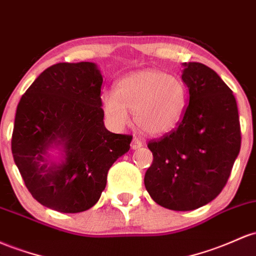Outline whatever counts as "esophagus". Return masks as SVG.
<instances>
[{
    "label": "esophagus",
    "instance_id": "obj_1",
    "mask_svg": "<svg viewBox=\"0 0 256 256\" xmlns=\"http://www.w3.org/2000/svg\"><path fill=\"white\" fill-rule=\"evenodd\" d=\"M142 146H143V142L141 140L137 138V137H134L132 142H131V148H132V150H138V148H141Z\"/></svg>",
    "mask_w": 256,
    "mask_h": 256
}]
</instances>
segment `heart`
I'll return each mask as SVG.
<instances>
[{"label":"heart","mask_w":256,"mask_h":256,"mask_svg":"<svg viewBox=\"0 0 256 256\" xmlns=\"http://www.w3.org/2000/svg\"><path fill=\"white\" fill-rule=\"evenodd\" d=\"M186 88L176 76L156 69L131 72L118 81L115 91L102 98L103 112L116 128L134 122L143 132L160 136L178 125L186 109Z\"/></svg>","instance_id":"obj_1"}]
</instances>
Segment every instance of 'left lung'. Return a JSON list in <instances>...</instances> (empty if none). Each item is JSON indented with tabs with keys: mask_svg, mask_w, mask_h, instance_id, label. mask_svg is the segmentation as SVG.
Returning a JSON list of instances; mask_svg holds the SVG:
<instances>
[{
	"mask_svg": "<svg viewBox=\"0 0 256 256\" xmlns=\"http://www.w3.org/2000/svg\"><path fill=\"white\" fill-rule=\"evenodd\" d=\"M190 103L172 132L148 143L153 162L144 186L154 202L176 212L220 194L240 150V125L231 88L209 66L184 63Z\"/></svg>",
	"mask_w": 256,
	"mask_h": 256,
	"instance_id": "8db88e82",
	"label": "left lung"
}]
</instances>
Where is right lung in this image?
<instances>
[{"instance_id":"obj_1","label":"right lung","mask_w":256,"mask_h":256,"mask_svg":"<svg viewBox=\"0 0 256 256\" xmlns=\"http://www.w3.org/2000/svg\"><path fill=\"white\" fill-rule=\"evenodd\" d=\"M102 82L94 63H58L38 75L16 106L14 162L34 198L56 212L94 206L108 170L130 150L132 137L106 128Z\"/></svg>"}]
</instances>
